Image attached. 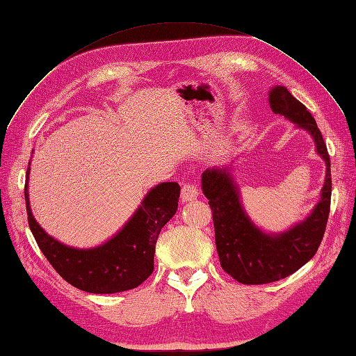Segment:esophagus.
Returning <instances> with one entry per match:
<instances>
[{
  "label": "esophagus",
  "mask_w": 356,
  "mask_h": 356,
  "mask_svg": "<svg viewBox=\"0 0 356 356\" xmlns=\"http://www.w3.org/2000/svg\"><path fill=\"white\" fill-rule=\"evenodd\" d=\"M199 196V188L196 183H184L181 186V200H195Z\"/></svg>",
  "instance_id": "1"
}]
</instances>
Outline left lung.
Wrapping results in <instances>:
<instances>
[{
	"instance_id": "8db88e82",
	"label": "left lung",
	"mask_w": 356,
	"mask_h": 356,
	"mask_svg": "<svg viewBox=\"0 0 356 356\" xmlns=\"http://www.w3.org/2000/svg\"><path fill=\"white\" fill-rule=\"evenodd\" d=\"M269 103L275 113L291 119L313 135L317 152L326 161V181L321 200L304 222L280 236H268L247 218L227 170H205L202 189L212 209L215 245L221 268L245 285L280 281L304 266L318 250L330 212V157L314 118L285 87H275L269 95Z\"/></svg>"
}]
</instances>
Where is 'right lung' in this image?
Here are the masks:
<instances>
[{"label": "right lung", "instance_id": "add662e5", "mask_svg": "<svg viewBox=\"0 0 356 356\" xmlns=\"http://www.w3.org/2000/svg\"><path fill=\"white\" fill-rule=\"evenodd\" d=\"M29 173L30 167L24 183L29 227L39 249L63 280L86 292L113 293L136 288L154 272L159 234L179 207V183L159 184L112 240L96 249L79 250L49 237L33 218L29 207Z\"/></svg>", "mask_w": 356, "mask_h": 356}]
</instances>
